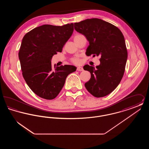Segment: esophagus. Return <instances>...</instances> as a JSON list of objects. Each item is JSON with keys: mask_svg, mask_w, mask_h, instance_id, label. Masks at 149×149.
<instances>
[{"mask_svg": "<svg viewBox=\"0 0 149 149\" xmlns=\"http://www.w3.org/2000/svg\"><path fill=\"white\" fill-rule=\"evenodd\" d=\"M77 70V71H83V68H81V67H78Z\"/></svg>", "mask_w": 149, "mask_h": 149, "instance_id": "1", "label": "esophagus"}]
</instances>
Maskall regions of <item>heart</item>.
Returning a JSON list of instances; mask_svg holds the SVG:
<instances>
[{
	"label": "heart",
	"mask_w": 149,
	"mask_h": 149,
	"mask_svg": "<svg viewBox=\"0 0 149 149\" xmlns=\"http://www.w3.org/2000/svg\"><path fill=\"white\" fill-rule=\"evenodd\" d=\"M80 35H80V34L76 35L74 37V40H75L78 37V36H79ZM70 61H71V63H72L75 64H79L80 63V58L78 57H74L71 58Z\"/></svg>",
	"instance_id": "obj_1"
}]
</instances>
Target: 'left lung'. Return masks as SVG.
Masks as SVG:
<instances>
[{
    "instance_id": "1",
    "label": "left lung",
    "mask_w": 149,
    "mask_h": 149,
    "mask_svg": "<svg viewBox=\"0 0 149 149\" xmlns=\"http://www.w3.org/2000/svg\"><path fill=\"white\" fill-rule=\"evenodd\" d=\"M74 29L89 41L86 55L101 56L96 68L89 65L83 68L91 74L85 88L95 97L106 96L120 84L125 72L127 50L124 36L116 26L98 18L75 23Z\"/></svg>"
}]
</instances>
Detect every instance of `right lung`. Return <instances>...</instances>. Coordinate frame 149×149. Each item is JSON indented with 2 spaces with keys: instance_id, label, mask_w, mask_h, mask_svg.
I'll return each instance as SVG.
<instances>
[{
  "instance_id": "add662e5",
  "label": "right lung",
  "mask_w": 149,
  "mask_h": 149,
  "mask_svg": "<svg viewBox=\"0 0 149 149\" xmlns=\"http://www.w3.org/2000/svg\"><path fill=\"white\" fill-rule=\"evenodd\" d=\"M73 31V23L45 24L32 29L23 38L18 53L22 75L30 89L42 98H55L68 75L76 71L75 66L69 65L53 69L51 63L52 56L62 51Z\"/></svg>"
}]
</instances>
